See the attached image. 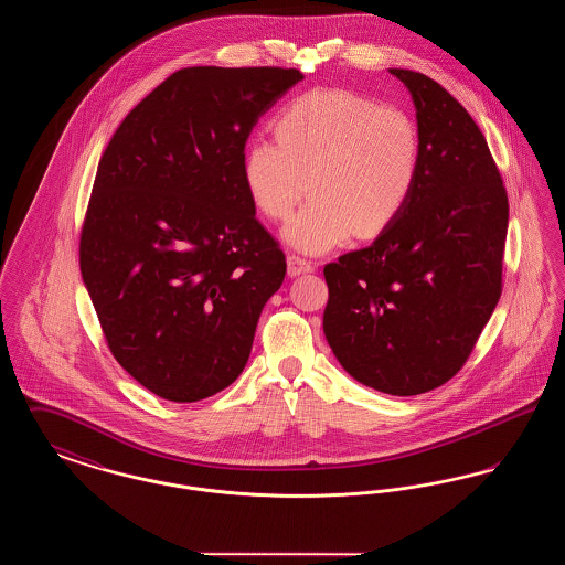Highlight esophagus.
Wrapping results in <instances>:
<instances>
[{
	"label": "esophagus",
	"instance_id": "1",
	"mask_svg": "<svg viewBox=\"0 0 565 565\" xmlns=\"http://www.w3.org/2000/svg\"><path fill=\"white\" fill-rule=\"evenodd\" d=\"M313 269H316V265L311 260H305V258H300L296 254L288 256V275L290 277L302 275V273H311Z\"/></svg>",
	"mask_w": 565,
	"mask_h": 565
}]
</instances>
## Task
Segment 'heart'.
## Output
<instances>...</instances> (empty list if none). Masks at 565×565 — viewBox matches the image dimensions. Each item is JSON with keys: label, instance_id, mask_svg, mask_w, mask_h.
I'll use <instances>...</instances> for the list:
<instances>
[{"label": "heart", "instance_id": "heart-1", "mask_svg": "<svg viewBox=\"0 0 565 565\" xmlns=\"http://www.w3.org/2000/svg\"><path fill=\"white\" fill-rule=\"evenodd\" d=\"M275 139L249 143L243 184L254 207L288 220L286 242L322 254L353 235L373 239L408 203L422 159L415 120L396 106L343 88L311 90L284 109Z\"/></svg>", "mask_w": 565, "mask_h": 565}]
</instances>
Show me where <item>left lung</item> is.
Returning a JSON list of instances; mask_svg holds the SVG:
<instances>
[{"instance_id":"left-lung-1","label":"left lung","mask_w":565,"mask_h":565,"mask_svg":"<svg viewBox=\"0 0 565 565\" xmlns=\"http://www.w3.org/2000/svg\"><path fill=\"white\" fill-rule=\"evenodd\" d=\"M390 74L417 109V182L373 245L323 267V334L355 381L415 396L459 373L500 300L509 196L456 97L419 72Z\"/></svg>"}]
</instances>
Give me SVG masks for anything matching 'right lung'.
<instances>
[{
  "label": "right lung",
  "mask_w": 565,
  "mask_h": 565,
  "mask_svg": "<svg viewBox=\"0 0 565 565\" xmlns=\"http://www.w3.org/2000/svg\"><path fill=\"white\" fill-rule=\"evenodd\" d=\"M284 67H186L111 135L81 270L116 362L171 403L242 375L286 256L243 184L245 141L296 82Z\"/></svg>",
  "instance_id": "1"
}]
</instances>
